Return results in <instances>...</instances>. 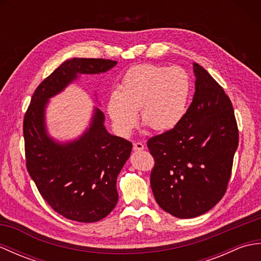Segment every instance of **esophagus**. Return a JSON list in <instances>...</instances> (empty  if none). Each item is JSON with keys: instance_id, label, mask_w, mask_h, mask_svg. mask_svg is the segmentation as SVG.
<instances>
[{"instance_id": "obj_1", "label": "esophagus", "mask_w": 261, "mask_h": 261, "mask_svg": "<svg viewBox=\"0 0 261 261\" xmlns=\"http://www.w3.org/2000/svg\"><path fill=\"white\" fill-rule=\"evenodd\" d=\"M145 149V145L142 142H135L134 143V150L135 151H141Z\"/></svg>"}]
</instances>
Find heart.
<instances>
[{"label": "heart", "instance_id": "1", "mask_svg": "<svg viewBox=\"0 0 261 261\" xmlns=\"http://www.w3.org/2000/svg\"><path fill=\"white\" fill-rule=\"evenodd\" d=\"M190 93V76L179 66L141 64L126 70L119 92L111 94L108 111L123 136L137 125V111L143 124L154 131H168L184 118Z\"/></svg>", "mask_w": 261, "mask_h": 261}]
</instances>
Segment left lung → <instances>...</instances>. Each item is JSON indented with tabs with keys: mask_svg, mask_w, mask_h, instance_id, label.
Segmentation results:
<instances>
[{
	"mask_svg": "<svg viewBox=\"0 0 261 261\" xmlns=\"http://www.w3.org/2000/svg\"><path fill=\"white\" fill-rule=\"evenodd\" d=\"M194 73L195 94L184 118L147 141L153 196L179 219L206 213L224 196L239 143L231 99L202 66L194 63Z\"/></svg>",
	"mask_w": 261,
	"mask_h": 261,
	"instance_id": "1",
	"label": "left lung"
}]
</instances>
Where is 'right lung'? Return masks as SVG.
<instances>
[{"instance_id":"right-lung-1","label":"right lung","mask_w":261,"mask_h":261,"mask_svg":"<svg viewBox=\"0 0 261 261\" xmlns=\"http://www.w3.org/2000/svg\"><path fill=\"white\" fill-rule=\"evenodd\" d=\"M116 62L73 58L55 69L36 88L23 119L25 166L42 198L64 218L97 222L118 203L116 178L130 157L132 143L110 135L104 114L95 109L90 129L79 140L60 145L47 136L48 98L63 91L77 74L104 73Z\"/></svg>"}]
</instances>
